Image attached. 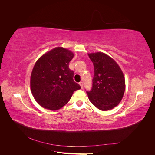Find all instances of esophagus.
Listing matches in <instances>:
<instances>
[{"instance_id": "1", "label": "esophagus", "mask_w": 155, "mask_h": 155, "mask_svg": "<svg viewBox=\"0 0 155 155\" xmlns=\"http://www.w3.org/2000/svg\"><path fill=\"white\" fill-rule=\"evenodd\" d=\"M79 85H80L81 87L83 88V81H80V82L79 83Z\"/></svg>"}]
</instances>
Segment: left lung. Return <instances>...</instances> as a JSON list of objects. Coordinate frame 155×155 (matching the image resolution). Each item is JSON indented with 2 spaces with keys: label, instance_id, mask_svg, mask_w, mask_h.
I'll return each instance as SVG.
<instances>
[{
  "label": "left lung",
  "instance_id": "obj_1",
  "mask_svg": "<svg viewBox=\"0 0 155 155\" xmlns=\"http://www.w3.org/2000/svg\"><path fill=\"white\" fill-rule=\"evenodd\" d=\"M94 68L92 86L87 91L89 100L97 109L108 110L119 104L125 88L124 74L118 64L102 52L89 54Z\"/></svg>",
  "mask_w": 155,
  "mask_h": 155
}]
</instances>
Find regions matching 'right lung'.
<instances>
[{
  "mask_svg": "<svg viewBox=\"0 0 155 155\" xmlns=\"http://www.w3.org/2000/svg\"><path fill=\"white\" fill-rule=\"evenodd\" d=\"M74 54L58 47L37 61L33 68L30 87L32 95L45 109L56 110L66 105L74 91L81 88L74 81V71L69 63Z\"/></svg>",
  "mask_w": 155,
  "mask_h": 155,
  "instance_id": "1",
  "label": "right lung"
}]
</instances>
